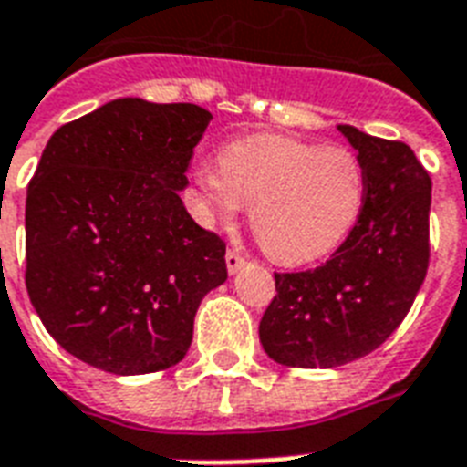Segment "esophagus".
I'll return each mask as SVG.
<instances>
[{"label":"esophagus","mask_w":467,"mask_h":467,"mask_svg":"<svg viewBox=\"0 0 467 467\" xmlns=\"http://www.w3.org/2000/svg\"><path fill=\"white\" fill-rule=\"evenodd\" d=\"M225 264H227V274H230V276H234V274H237V271L244 266V256H240L237 252H234V249H230V252L225 254Z\"/></svg>","instance_id":"1"}]
</instances>
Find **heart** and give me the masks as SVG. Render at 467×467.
<instances>
[{"mask_svg": "<svg viewBox=\"0 0 467 467\" xmlns=\"http://www.w3.org/2000/svg\"><path fill=\"white\" fill-rule=\"evenodd\" d=\"M191 182L201 223H230L249 203L256 240L285 266L317 262L339 249L366 205V171L356 152L288 135L230 140L218 164H193Z\"/></svg>", "mask_w": 467, "mask_h": 467, "instance_id": "1", "label": "heart"}]
</instances>
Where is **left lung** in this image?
Instances as JSON below:
<instances>
[{"mask_svg":"<svg viewBox=\"0 0 467 467\" xmlns=\"http://www.w3.org/2000/svg\"><path fill=\"white\" fill-rule=\"evenodd\" d=\"M366 171V205L329 262L274 274L276 296L259 322L281 366L334 368L378 348L412 307L429 266L431 179L405 142L337 126Z\"/></svg>","mask_w":467,"mask_h":467,"instance_id":"8db88e82","label":"left lung"}]
</instances>
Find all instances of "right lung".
<instances>
[{
    "instance_id": "obj_1",
    "label": "right lung",
    "mask_w": 467,
    "mask_h": 467,
    "mask_svg": "<svg viewBox=\"0 0 467 467\" xmlns=\"http://www.w3.org/2000/svg\"><path fill=\"white\" fill-rule=\"evenodd\" d=\"M211 111L113 99L57 128L26 196V288L67 354L116 376L174 366L225 244L182 203Z\"/></svg>"
}]
</instances>
